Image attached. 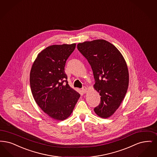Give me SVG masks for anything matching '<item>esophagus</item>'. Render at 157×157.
I'll return each mask as SVG.
<instances>
[{"mask_svg":"<svg viewBox=\"0 0 157 157\" xmlns=\"http://www.w3.org/2000/svg\"><path fill=\"white\" fill-rule=\"evenodd\" d=\"M82 92L84 93V94L86 93V92H87V88H86V87L84 86V87H83V88H82Z\"/></svg>","mask_w":157,"mask_h":157,"instance_id":"1","label":"esophagus"}]
</instances>
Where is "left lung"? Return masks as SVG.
<instances>
[{
  "instance_id": "8db88e82",
  "label": "left lung",
  "mask_w": 157,
  "mask_h": 157,
  "mask_svg": "<svg viewBox=\"0 0 157 157\" xmlns=\"http://www.w3.org/2000/svg\"><path fill=\"white\" fill-rule=\"evenodd\" d=\"M77 48L90 65L94 89L101 96L94 112L107 118L118 109L127 93L129 76L125 60L115 46L104 40L79 43Z\"/></svg>"
}]
</instances>
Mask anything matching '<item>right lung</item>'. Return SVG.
Masks as SVG:
<instances>
[{
  "label": "right lung",
  "mask_w": 157,
  "mask_h": 157,
  "mask_svg": "<svg viewBox=\"0 0 157 157\" xmlns=\"http://www.w3.org/2000/svg\"><path fill=\"white\" fill-rule=\"evenodd\" d=\"M76 44L53 45L42 51L30 75L32 94L39 107L54 119L63 120L72 112L80 94L71 88L65 72Z\"/></svg>",
  "instance_id": "1"
}]
</instances>
